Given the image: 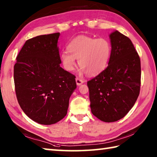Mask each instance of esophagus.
Masks as SVG:
<instances>
[{
  "label": "esophagus",
  "mask_w": 157,
  "mask_h": 157,
  "mask_svg": "<svg viewBox=\"0 0 157 157\" xmlns=\"http://www.w3.org/2000/svg\"><path fill=\"white\" fill-rule=\"evenodd\" d=\"M75 81H76V84H77V85H78V86H79V85H81V84L84 82V80H83V79H79V78H76V79H75Z\"/></svg>",
  "instance_id": "1"
}]
</instances>
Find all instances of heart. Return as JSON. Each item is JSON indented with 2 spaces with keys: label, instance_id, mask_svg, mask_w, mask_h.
Returning a JSON list of instances; mask_svg holds the SVG:
<instances>
[{
  "label": "heart",
  "instance_id": "b5f03b06",
  "mask_svg": "<svg viewBox=\"0 0 157 157\" xmlns=\"http://www.w3.org/2000/svg\"><path fill=\"white\" fill-rule=\"evenodd\" d=\"M63 52L61 59L65 69L72 71L75 68V59L84 72L95 75L105 70L111 54V45L107 39L81 35L73 39Z\"/></svg>",
  "mask_w": 157,
  "mask_h": 157
}]
</instances>
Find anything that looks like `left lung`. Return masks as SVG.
<instances>
[{
	"mask_svg": "<svg viewBox=\"0 0 157 157\" xmlns=\"http://www.w3.org/2000/svg\"><path fill=\"white\" fill-rule=\"evenodd\" d=\"M111 54L107 67L87 82L91 112L111 123L123 118L133 107L140 88V60L132 41L115 31L110 34Z\"/></svg>",
	"mask_w": 157,
	"mask_h": 157,
	"instance_id": "obj_1",
	"label": "left lung"
}]
</instances>
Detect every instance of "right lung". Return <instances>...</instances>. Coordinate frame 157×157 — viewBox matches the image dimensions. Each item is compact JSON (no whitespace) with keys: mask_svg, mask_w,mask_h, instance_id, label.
<instances>
[{"mask_svg":"<svg viewBox=\"0 0 157 157\" xmlns=\"http://www.w3.org/2000/svg\"><path fill=\"white\" fill-rule=\"evenodd\" d=\"M59 33L25 41L17 57L14 80L21 108L32 120L52 124L66 116L75 76L61 67Z\"/></svg>","mask_w":157,"mask_h":157,"instance_id":"1","label":"right lung"}]
</instances>
